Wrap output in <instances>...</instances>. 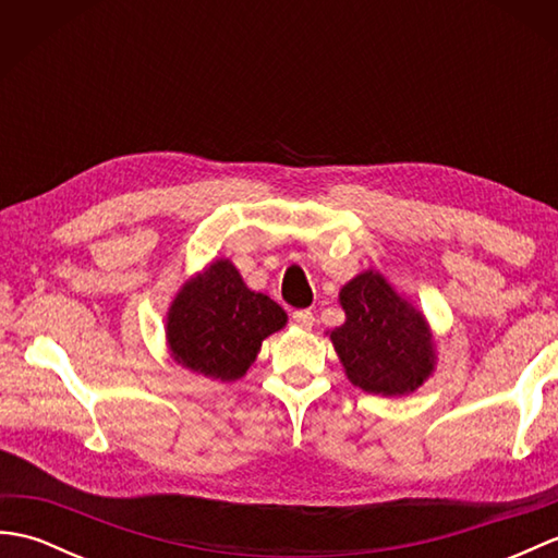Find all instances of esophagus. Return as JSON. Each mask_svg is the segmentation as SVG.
<instances>
[{
  "label": "esophagus",
  "mask_w": 558,
  "mask_h": 558,
  "mask_svg": "<svg viewBox=\"0 0 558 558\" xmlns=\"http://www.w3.org/2000/svg\"><path fill=\"white\" fill-rule=\"evenodd\" d=\"M292 322L298 324L300 328H304V330H310L312 326H314V312L312 310H298V312H292Z\"/></svg>",
  "instance_id": "1"
}]
</instances>
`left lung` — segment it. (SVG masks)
I'll return each instance as SVG.
<instances>
[{
  "label": "left lung",
  "instance_id": "left-lung-1",
  "mask_svg": "<svg viewBox=\"0 0 558 558\" xmlns=\"http://www.w3.org/2000/svg\"><path fill=\"white\" fill-rule=\"evenodd\" d=\"M348 322L330 333L354 386L366 393H410L434 369L432 336L420 312L384 276L366 270L340 290Z\"/></svg>",
  "mask_w": 558,
  "mask_h": 558
}]
</instances>
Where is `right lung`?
Segmentation results:
<instances>
[{
  "mask_svg": "<svg viewBox=\"0 0 558 558\" xmlns=\"http://www.w3.org/2000/svg\"><path fill=\"white\" fill-rule=\"evenodd\" d=\"M286 322L282 306L248 290L230 260H216L177 294L168 340L172 357L186 369L234 381L256 360L264 338Z\"/></svg>",
  "mask_w": 558,
  "mask_h": 558,
  "instance_id": "obj_1",
  "label": "right lung"
}]
</instances>
